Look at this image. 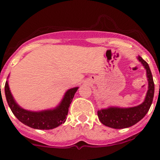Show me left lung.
<instances>
[{
    "label": "left lung",
    "instance_id": "8db88e82",
    "mask_svg": "<svg viewBox=\"0 0 160 160\" xmlns=\"http://www.w3.org/2000/svg\"><path fill=\"white\" fill-rule=\"evenodd\" d=\"M138 59L146 70V76L148 78V91L145 101L141 104L132 108L110 107L108 108L101 109L98 111L99 120L103 125L116 129L125 128L135 125L145 117L149 111L152 103L154 96V82L152 75L147 62L141 57L138 56Z\"/></svg>",
    "mask_w": 160,
    "mask_h": 160
}]
</instances>
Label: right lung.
Here are the masks:
<instances>
[{
	"label": "right lung",
	"mask_w": 160,
	"mask_h": 160,
	"mask_svg": "<svg viewBox=\"0 0 160 160\" xmlns=\"http://www.w3.org/2000/svg\"><path fill=\"white\" fill-rule=\"evenodd\" d=\"M78 88H73L67 90L61 102L55 108L41 111H28L21 108L11 94L8 80L4 86V92L11 111L21 122L35 129L49 130L56 128L66 122L70 104Z\"/></svg>",
	"instance_id": "1"
}]
</instances>
